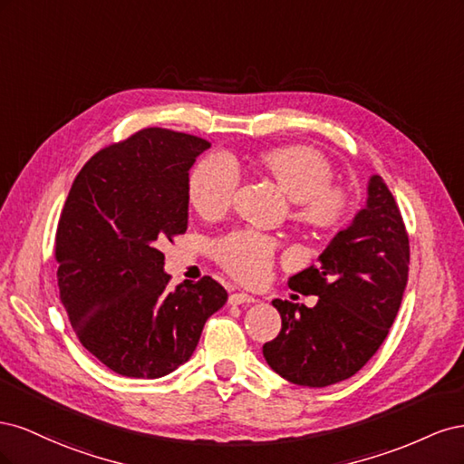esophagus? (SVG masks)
I'll list each match as a JSON object with an SVG mask.
<instances>
[{"mask_svg":"<svg viewBox=\"0 0 464 464\" xmlns=\"http://www.w3.org/2000/svg\"><path fill=\"white\" fill-rule=\"evenodd\" d=\"M228 302L232 305H242V304H254L257 300L254 296H249V294H246V292H234V294H230Z\"/></svg>","mask_w":464,"mask_h":464,"instance_id":"34e87169","label":"esophagus"}]
</instances>
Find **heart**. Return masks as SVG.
<instances>
[{
	"label": "heart",
	"instance_id": "1",
	"mask_svg": "<svg viewBox=\"0 0 464 464\" xmlns=\"http://www.w3.org/2000/svg\"><path fill=\"white\" fill-rule=\"evenodd\" d=\"M261 166L298 201V215L317 227L339 222L346 210V195L333 188V168L314 149L283 147L265 152ZM240 186V164L228 152H210L189 176V199L199 213L215 217L227 210ZM276 242L269 236L240 230L215 244L217 261L237 280L256 285L271 273Z\"/></svg>",
	"mask_w": 464,
	"mask_h": 464
}]
</instances>
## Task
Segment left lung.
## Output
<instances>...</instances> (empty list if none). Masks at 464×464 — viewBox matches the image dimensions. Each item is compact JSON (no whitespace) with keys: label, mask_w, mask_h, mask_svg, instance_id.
<instances>
[{"label":"left lung","mask_w":464,"mask_h":464,"mask_svg":"<svg viewBox=\"0 0 464 464\" xmlns=\"http://www.w3.org/2000/svg\"><path fill=\"white\" fill-rule=\"evenodd\" d=\"M288 278V286L319 296L314 307L273 300L283 327L263 344L271 370L304 387L353 377L377 353L397 317L409 280V236L382 176L368 181L366 207L329 246Z\"/></svg>","instance_id":"left-lung-1"}]
</instances>
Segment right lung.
<instances>
[{"mask_svg": "<svg viewBox=\"0 0 464 464\" xmlns=\"http://www.w3.org/2000/svg\"><path fill=\"white\" fill-rule=\"evenodd\" d=\"M201 137L149 128L81 168L55 234L60 300L81 344L125 377L186 363L227 304L217 280L168 288L160 246L188 230L189 168Z\"/></svg>", "mask_w": 464, "mask_h": 464, "instance_id": "1", "label": "right lung"}]
</instances>
